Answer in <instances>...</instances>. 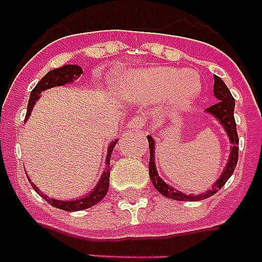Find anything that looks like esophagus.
<instances>
[{"label":"esophagus","mask_w":262,"mask_h":262,"mask_svg":"<svg viewBox=\"0 0 262 262\" xmlns=\"http://www.w3.org/2000/svg\"><path fill=\"white\" fill-rule=\"evenodd\" d=\"M143 127L142 119L139 117H134L133 120H129L128 124H127V129H139Z\"/></svg>","instance_id":"obj_1"}]
</instances>
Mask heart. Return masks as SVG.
I'll return each instance as SVG.
<instances>
[{"instance_id": "b5f03b06", "label": "heart", "mask_w": 262, "mask_h": 262, "mask_svg": "<svg viewBox=\"0 0 262 262\" xmlns=\"http://www.w3.org/2000/svg\"><path fill=\"white\" fill-rule=\"evenodd\" d=\"M123 90L141 102H157L168 96L172 107L185 109L198 98L200 81L192 72L156 66L137 70L124 77Z\"/></svg>"}]
</instances>
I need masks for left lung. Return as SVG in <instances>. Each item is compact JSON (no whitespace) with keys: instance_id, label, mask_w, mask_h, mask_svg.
<instances>
[{"instance_id":"8db88e82","label":"left lung","mask_w":262,"mask_h":262,"mask_svg":"<svg viewBox=\"0 0 262 262\" xmlns=\"http://www.w3.org/2000/svg\"><path fill=\"white\" fill-rule=\"evenodd\" d=\"M214 96L217 99V103L213 106H210L208 109H206V113L210 116H213L214 119L217 120L218 124L221 125L225 134L228 135V139L231 142V152L228 156V161L224 170H222L221 176L218 177V180L211 185V188L207 189L203 193L199 194H186L181 190L176 189L174 186L168 185L164 180H161L159 172L156 168V161H155V139L147 135V142H149V152H150V160H149V177L152 181L153 186L156 188L157 192H160L163 196L166 198L174 199V200H180V202H198V200H203L210 196H213L221 189L222 186L225 185L231 176L233 174L236 163H237V153H239V138H237V133H236V123L235 117H233V110H235V99L232 96L231 91L228 90V86L225 85V82L222 81L218 76H214Z\"/></svg>"}]
</instances>
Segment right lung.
<instances>
[{
  "instance_id": "right-lung-1",
  "label": "right lung",
  "mask_w": 262,
  "mask_h": 262,
  "mask_svg": "<svg viewBox=\"0 0 262 262\" xmlns=\"http://www.w3.org/2000/svg\"><path fill=\"white\" fill-rule=\"evenodd\" d=\"M82 74V69L78 66V64H64L62 68L54 69L45 74L44 77L41 78L40 82L34 86V90L31 91L30 99H29V105H27V113L25 121L29 120L31 115V110L34 107L35 102L38 101L41 92H44L45 90H49V88H54V86H60L66 85V84H72L76 80L80 78V76ZM119 139H113L112 142L109 143L107 146V153H106V167L103 172H102L101 178L98 181V184L94 186V189L90 190V193H86L85 196H81L78 199H73V200H59V199L49 198L48 194H45L44 192H41L38 189V186L31 182V186L33 189L40 194L41 198L47 200L51 206H54L56 208H60V210H64V211H80V210H85V208H90L92 206H95L96 203H99L102 199L105 198L106 193H107V189H109V176H110V156H112V152L115 149L116 143H117Z\"/></svg>"
}]
</instances>
